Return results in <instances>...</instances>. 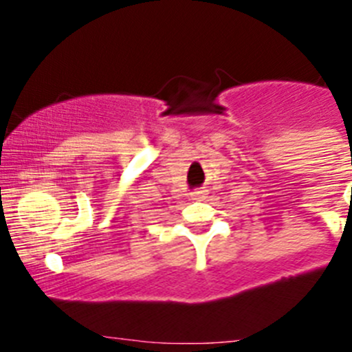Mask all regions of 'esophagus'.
Segmentation results:
<instances>
[{
  "label": "esophagus",
  "instance_id": "obj_1",
  "mask_svg": "<svg viewBox=\"0 0 352 352\" xmlns=\"http://www.w3.org/2000/svg\"><path fill=\"white\" fill-rule=\"evenodd\" d=\"M190 197L196 199V201H204V199H206V190L196 189V190H194V192H190Z\"/></svg>",
  "mask_w": 352,
  "mask_h": 352
}]
</instances>
